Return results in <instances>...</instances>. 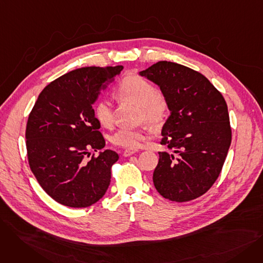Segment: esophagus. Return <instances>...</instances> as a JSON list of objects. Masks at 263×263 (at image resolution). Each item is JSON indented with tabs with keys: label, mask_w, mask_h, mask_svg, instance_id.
<instances>
[{
	"label": "esophagus",
	"mask_w": 263,
	"mask_h": 263,
	"mask_svg": "<svg viewBox=\"0 0 263 263\" xmlns=\"http://www.w3.org/2000/svg\"><path fill=\"white\" fill-rule=\"evenodd\" d=\"M139 153V150H134V149H127V150H124V153H123V157H130V156H132V155H134V154H137Z\"/></svg>",
	"instance_id": "1"
}]
</instances>
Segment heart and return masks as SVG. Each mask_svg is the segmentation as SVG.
I'll return each mask as SVG.
<instances>
[{
  "label": "heart",
  "instance_id": "obj_1",
  "mask_svg": "<svg viewBox=\"0 0 263 263\" xmlns=\"http://www.w3.org/2000/svg\"><path fill=\"white\" fill-rule=\"evenodd\" d=\"M118 98L128 100L140 108L139 117L154 128L162 126L167 115V101L148 80L139 76H128L117 87ZM93 115L102 127L113 123L112 104L101 99L93 105ZM145 133L139 129L121 128L112 136V142L128 149L139 148L145 141Z\"/></svg>",
  "mask_w": 263,
  "mask_h": 263
}]
</instances>
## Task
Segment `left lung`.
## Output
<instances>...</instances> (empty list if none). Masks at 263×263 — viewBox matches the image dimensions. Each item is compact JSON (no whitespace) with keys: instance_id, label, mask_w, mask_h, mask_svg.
<instances>
[{"instance_id":"obj_1","label":"left lung","mask_w":263,"mask_h":263,"mask_svg":"<svg viewBox=\"0 0 263 263\" xmlns=\"http://www.w3.org/2000/svg\"><path fill=\"white\" fill-rule=\"evenodd\" d=\"M139 74L158 85L171 112L161 145L174 154L159 153L155 187L172 201L195 199L213 185L230 147L226 101L204 76L180 64L159 62Z\"/></svg>"}]
</instances>
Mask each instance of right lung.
Listing matches in <instances>:
<instances>
[{"label":"right lung","instance_id":"right-lung-1","mask_svg":"<svg viewBox=\"0 0 263 263\" xmlns=\"http://www.w3.org/2000/svg\"><path fill=\"white\" fill-rule=\"evenodd\" d=\"M122 68L76 69L38 96L26 124L27 158L41 187L61 204L86 208L107 191L118 155L106 149L90 160L85 156L105 146L92 105Z\"/></svg>","mask_w":263,"mask_h":263}]
</instances>
